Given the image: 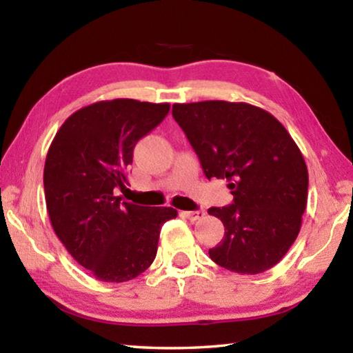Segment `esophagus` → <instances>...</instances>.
<instances>
[{"label":"esophagus","instance_id":"esophagus-1","mask_svg":"<svg viewBox=\"0 0 353 353\" xmlns=\"http://www.w3.org/2000/svg\"><path fill=\"white\" fill-rule=\"evenodd\" d=\"M182 214L185 218H188V219H191V221H196V219H201V218H204V212L202 210H196V212H182Z\"/></svg>","mask_w":353,"mask_h":353}]
</instances>
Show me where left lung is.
Instances as JSON below:
<instances>
[{"label": "left lung", "instance_id": "left-lung-1", "mask_svg": "<svg viewBox=\"0 0 353 353\" xmlns=\"http://www.w3.org/2000/svg\"><path fill=\"white\" fill-rule=\"evenodd\" d=\"M172 117L198 154L207 179H225L234 204L212 207L224 238L208 250L216 265L260 274L296 241L307 207L308 170L288 130L248 103L174 104Z\"/></svg>", "mask_w": 353, "mask_h": 353}]
</instances>
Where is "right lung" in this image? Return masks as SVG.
I'll use <instances>...</instances> for the list:
<instances>
[{"label": "right lung", "mask_w": 353, "mask_h": 353, "mask_svg": "<svg viewBox=\"0 0 353 353\" xmlns=\"http://www.w3.org/2000/svg\"><path fill=\"white\" fill-rule=\"evenodd\" d=\"M168 103L118 98L74 112L46 154L43 185L52 229L70 255L101 282L121 283L155 259L171 207L121 202L128 166L141 137L168 115Z\"/></svg>", "instance_id": "right-lung-1"}]
</instances>
